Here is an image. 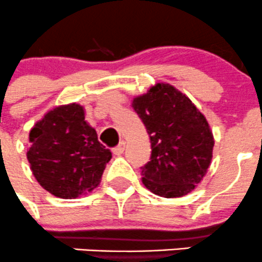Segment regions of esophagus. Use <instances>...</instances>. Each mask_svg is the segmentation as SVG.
<instances>
[{
	"instance_id": "1",
	"label": "esophagus",
	"mask_w": 262,
	"mask_h": 262,
	"mask_svg": "<svg viewBox=\"0 0 262 262\" xmlns=\"http://www.w3.org/2000/svg\"><path fill=\"white\" fill-rule=\"evenodd\" d=\"M124 149H125V142H120L118 146L114 147L113 148V154L114 155H121L124 152Z\"/></svg>"
}]
</instances>
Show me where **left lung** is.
I'll list each match as a JSON object with an SVG mask.
<instances>
[{"mask_svg": "<svg viewBox=\"0 0 262 262\" xmlns=\"http://www.w3.org/2000/svg\"><path fill=\"white\" fill-rule=\"evenodd\" d=\"M151 141V157L142 182L166 199L188 194L206 174L214 137L206 118L192 101L166 83H159L133 100Z\"/></svg>", "mask_w": 262, "mask_h": 262, "instance_id": "8db88e82", "label": "left lung"}]
</instances>
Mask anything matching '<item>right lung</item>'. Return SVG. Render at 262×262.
Here are the masks:
<instances>
[{
	"instance_id": "add662e5",
	"label": "right lung",
	"mask_w": 262,
	"mask_h": 262,
	"mask_svg": "<svg viewBox=\"0 0 262 262\" xmlns=\"http://www.w3.org/2000/svg\"><path fill=\"white\" fill-rule=\"evenodd\" d=\"M29 142L27 157L33 175L58 199H78L91 192L111 159L78 103L48 111L32 128Z\"/></svg>"
}]
</instances>
